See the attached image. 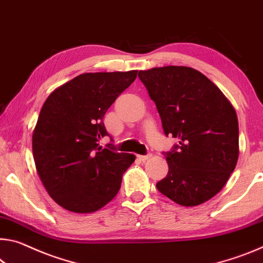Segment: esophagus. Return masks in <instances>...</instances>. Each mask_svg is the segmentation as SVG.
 <instances>
[{
    "mask_svg": "<svg viewBox=\"0 0 263 263\" xmlns=\"http://www.w3.org/2000/svg\"><path fill=\"white\" fill-rule=\"evenodd\" d=\"M137 157H138V159L141 161H146L147 159H149V158L152 157V154H146V156H137Z\"/></svg>",
    "mask_w": 263,
    "mask_h": 263,
    "instance_id": "esophagus-1",
    "label": "esophagus"
}]
</instances>
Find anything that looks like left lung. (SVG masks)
I'll return each mask as SVG.
<instances>
[{"instance_id": "obj_1", "label": "left lung", "mask_w": 263, "mask_h": 263, "mask_svg": "<svg viewBox=\"0 0 263 263\" xmlns=\"http://www.w3.org/2000/svg\"><path fill=\"white\" fill-rule=\"evenodd\" d=\"M156 103L166 136L179 145L164 153L168 173L158 191L181 206H197L218 194L239 158L234 107L205 74L189 66L139 71Z\"/></svg>"}]
</instances>
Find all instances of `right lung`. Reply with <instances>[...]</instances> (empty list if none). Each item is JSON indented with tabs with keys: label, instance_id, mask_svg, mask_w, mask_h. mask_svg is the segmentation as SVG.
<instances>
[{
	"label": "right lung",
	"instance_id": "add662e5",
	"mask_svg": "<svg viewBox=\"0 0 263 263\" xmlns=\"http://www.w3.org/2000/svg\"><path fill=\"white\" fill-rule=\"evenodd\" d=\"M137 77L90 72L56 89L42 106L32 133V154L42 184L58 205L74 213L101 210L114 199L135 154L99 146L109 136L103 118Z\"/></svg>",
	"mask_w": 263,
	"mask_h": 263
}]
</instances>
